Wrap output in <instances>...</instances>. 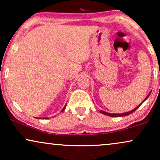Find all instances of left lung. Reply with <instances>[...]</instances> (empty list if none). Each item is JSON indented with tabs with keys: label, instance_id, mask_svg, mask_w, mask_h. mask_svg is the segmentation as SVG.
I'll list each match as a JSON object with an SVG mask.
<instances>
[{
	"label": "left lung",
	"instance_id": "8db88e82",
	"mask_svg": "<svg viewBox=\"0 0 160 160\" xmlns=\"http://www.w3.org/2000/svg\"><path fill=\"white\" fill-rule=\"evenodd\" d=\"M151 92H149V94H148V95H147V97H146L145 99L143 100V101L141 102V104L139 105V106H138L136 108H135L134 109H132V111H128V112H125V113H108V112H106V111H102V110H100V112L101 113H103V114H105V115H107V116H109V117H124V116H127V115H129V114H130V113H133L134 112V111L136 110V109L138 108H139L140 106H141V105L143 103V102L145 101V100L147 99V98H148V96L150 95V94H151Z\"/></svg>",
	"mask_w": 160,
	"mask_h": 160
}]
</instances>
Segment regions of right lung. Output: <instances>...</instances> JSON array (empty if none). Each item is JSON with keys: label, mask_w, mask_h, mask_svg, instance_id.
<instances>
[{"label": "right lung", "mask_w": 160, "mask_h": 160, "mask_svg": "<svg viewBox=\"0 0 160 160\" xmlns=\"http://www.w3.org/2000/svg\"><path fill=\"white\" fill-rule=\"evenodd\" d=\"M65 107H66V105H65V106L64 107V108H62V111H64V110H65ZM43 119H47V118H43Z\"/></svg>", "instance_id": "add662e5"}]
</instances>
